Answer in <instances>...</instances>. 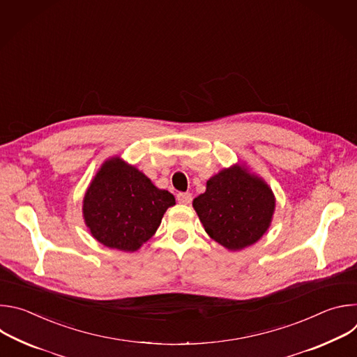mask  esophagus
<instances>
[{"instance_id": "obj_1", "label": "esophagus", "mask_w": 357, "mask_h": 357, "mask_svg": "<svg viewBox=\"0 0 357 357\" xmlns=\"http://www.w3.org/2000/svg\"><path fill=\"white\" fill-rule=\"evenodd\" d=\"M176 199L179 203H183V205H189L192 202V195L189 192H181L176 195Z\"/></svg>"}]
</instances>
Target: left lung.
<instances>
[{
	"mask_svg": "<svg viewBox=\"0 0 357 357\" xmlns=\"http://www.w3.org/2000/svg\"><path fill=\"white\" fill-rule=\"evenodd\" d=\"M206 233L231 251L243 250L268 230L275 211L271 188L241 165L222 169L193 200Z\"/></svg>",
	"mask_w": 357,
	"mask_h": 357,
	"instance_id": "obj_1",
	"label": "left lung"
}]
</instances>
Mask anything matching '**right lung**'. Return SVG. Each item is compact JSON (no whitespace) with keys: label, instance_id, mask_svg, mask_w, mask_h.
Wrapping results in <instances>:
<instances>
[{"label":"right lung","instance_id":"1","mask_svg":"<svg viewBox=\"0 0 357 357\" xmlns=\"http://www.w3.org/2000/svg\"><path fill=\"white\" fill-rule=\"evenodd\" d=\"M174 205L172 193L113 157L101 165L84 193L83 218L97 241L132 252L155 234L164 213Z\"/></svg>","mask_w":357,"mask_h":357}]
</instances>
